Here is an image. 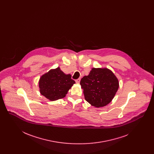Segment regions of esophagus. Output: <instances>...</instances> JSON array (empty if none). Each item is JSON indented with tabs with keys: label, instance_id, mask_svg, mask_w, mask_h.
<instances>
[{
	"label": "esophagus",
	"instance_id": "34e87169",
	"mask_svg": "<svg viewBox=\"0 0 154 154\" xmlns=\"http://www.w3.org/2000/svg\"><path fill=\"white\" fill-rule=\"evenodd\" d=\"M80 79H78L77 80H75V82H76V83H77V84H79V83H80Z\"/></svg>",
	"mask_w": 154,
	"mask_h": 154
}]
</instances>
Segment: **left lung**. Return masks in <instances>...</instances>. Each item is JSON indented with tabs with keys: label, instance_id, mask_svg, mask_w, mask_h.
Instances as JSON below:
<instances>
[{
	"label": "left lung",
	"instance_id": "left-lung-1",
	"mask_svg": "<svg viewBox=\"0 0 154 154\" xmlns=\"http://www.w3.org/2000/svg\"><path fill=\"white\" fill-rule=\"evenodd\" d=\"M85 99L97 108L109 104L119 88L117 77L107 68H92L80 81Z\"/></svg>",
	"mask_w": 154,
	"mask_h": 154
}]
</instances>
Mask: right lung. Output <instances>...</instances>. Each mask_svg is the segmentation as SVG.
<instances>
[{"label": "right lung", "mask_w": 154, "mask_h": 154, "mask_svg": "<svg viewBox=\"0 0 154 154\" xmlns=\"http://www.w3.org/2000/svg\"><path fill=\"white\" fill-rule=\"evenodd\" d=\"M71 77L70 74L64 73L59 67L51 69L40 78L38 87L40 94L51 101L65 97L75 83Z\"/></svg>", "instance_id": "1"}]
</instances>
